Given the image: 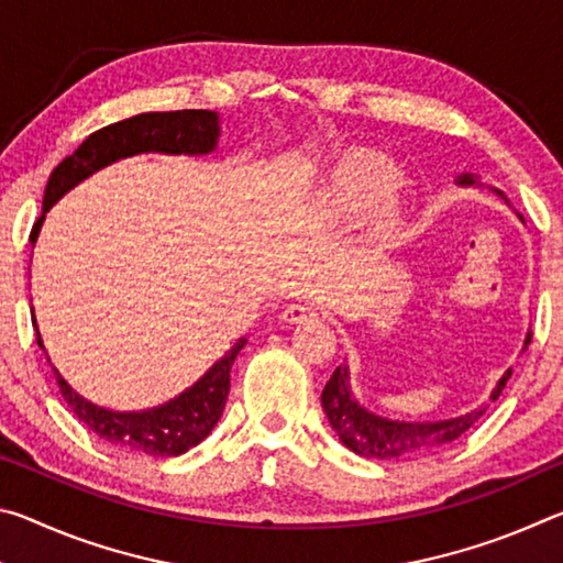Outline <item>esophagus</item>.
I'll return each instance as SVG.
<instances>
[{
  "label": "esophagus",
  "instance_id": "obj_1",
  "mask_svg": "<svg viewBox=\"0 0 563 563\" xmlns=\"http://www.w3.org/2000/svg\"><path fill=\"white\" fill-rule=\"evenodd\" d=\"M316 318H318V308H312L308 302L285 305V310L280 312V320L288 322V325H300V322H310Z\"/></svg>",
  "mask_w": 563,
  "mask_h": 563
}]
</instances>
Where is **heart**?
<instances>
[{
  "label": "heart",
  "instance_id": "heart-1",
  "mask_svg": "<svg viewBox=\"0 0 563 563\" xmlns=\"http://www.w3.org/2000/svg\"><path fill=\"white\" fill-rule=\"evenodd\" d=\"M399 186H402V170L397 164L375 151H355L330 170L318 190V201L330 216H355L389 201ZM393 223V208H385L379 231H387Z\"/></svg>",
  "mask_w": 563,
  "mask_h": 563
}]
</instances>
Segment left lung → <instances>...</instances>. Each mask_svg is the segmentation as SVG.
<instances>
[{
  "instance_id": "8db88e82",
  "label": "left lung",
  "mask_w": 563,
  "mask_h": 563,
  "mask_svg": "<svg viewBox=\"0 0 563 563\" xmlns=\"http://www.w3.org/2000/svg\"><path fill=\"white\" fill-rule=\"evenodd\" d=\"M456 186L462 188H484L474 174H462L454 180ZM494 196H499L504 203L509 206L504 190L487 186ZM517 213V211H514ZM519 221L523 223L521 213ZM531 340V332H527V340H523V350H527ZM511 377V367L499 377V383L494 385L489 399H497L501 395L504 385ZM322 409H325L328 422L340 442L360 456H373V460H399V456H417L440 450V446L450 444L454 440L476 424L484 412H487V402H482L476 409L470 412L456 415L450 419H432V422H407V419H389L373 412L365 405L357 402L355 393H352L350 385V367L340 365L335 373L328 379L325 389H322Z\"/></svg>"
}]
</instances>
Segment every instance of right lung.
<instances>
[{"instance_id":"add662e5","label":"right lung","mask_w":563,"mask_h":563,"mask_svg":"<svg viewBox=\"0 0 563 563\" xmlns=\"http://www.w3.org/2000/svg\"><path fill=\"white\" fill-rule=\"evenodd\" d=\"M218 139H221V117H218V111L206 109L139 113V117L99 129L52 170L44 188L42 216L32 228L30 243L34 245L36 238H40L49 208L64 194H69L74 186H79L81 180L97 174V170L139 154L208 156L218 148ZM32 322L36 330V342L44 350L34 308ZM245 338L238 340L221 360H216L206 369L203 377H198L194 385L186 387L174 399L148 409H136V412H119V409L91 402V399L79 395L66 383L59 369H52L66 405L79 417V422L87 424L101 440L151 456H178L188 452L190 446L201 444L213 432V427L225 409L228 389H231V367L238 352L245 347Z\"/></svg>"}]
</instances>
